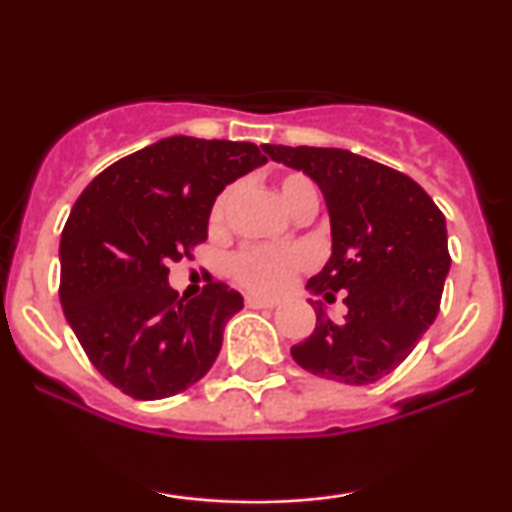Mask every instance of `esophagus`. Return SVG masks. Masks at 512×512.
Segmentation results:
<instances>
[{
	"label": "esophagus",
	"mask_w": 512,
	"mask_h": 512,
	"mask_svg": "<svg viewBox=\"0 0 512 512\" xmlns=\"http://www.w3.org/2000/svg\"><path fill=\"white\" fill-rule=\"evenodd\" d=\"M245 305H248L250 310H262V308H276V301H267V298H260V296H248L245 298Z\"/></svg>",
	"instance_id": "esophagus-1"
}]
</instances>
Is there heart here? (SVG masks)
Instances as JSON below:
<instances>
[{
  "label": "heart",
  "mask_w": 512,
  "mask_h": 512,
  "mask_svg": "<svg viewBox=\"0 0 512 512\" xmlns=\"http://www.w3.org/2000/svg\"><path fill=\"white\" fill-rule=\"evenodd\" d=\"M276 192H279L281 202L291 214H313L320 202V192H317L315 182L308 175L284 173L276 180ZM238 197V187L228 185L219 192L209 211V226L211 231H221L226 228L228 214H231L233 202ZM310 264V255L301 245H248V248L238 250L236 255L228 260V274L238 286L248 289L260 296H279L296 274H301Z\"/></svg>",
  "instance_id": "obj_1"
}]
</instances>
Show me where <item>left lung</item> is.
<instances>
[{
  "instance_id": "obj_1",
  "label": "left lung",
  "mask_w": 512,
  "mask_h": 512,
  "mask_svg": "<svg viewBox=\"0 0 512 512\" xmlns=\"http://www.w3.org/2000/svg\"><path fill=\"white\" fill-rule=\"evenodd\" d=\"M272 161L303 170L325 195L332 257L308 289L334 301L342 322L313 303L315 330L291 346L298 366L320 378L368 385L407 358L433 325L450 269L445 216L409 175L344 149L262 146Z\"/></svg>"
}]
</instances>
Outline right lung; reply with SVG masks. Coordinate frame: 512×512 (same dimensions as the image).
<instances>
[{"label":"right lung","instance_id":"1","mask_svg":"<svg viewBox=\"0 0 512 512\" xmlns=\"http://www.w3.org/2000/svg\"><path fill=\"white\" fill-rule=\"evenodd\" d=\"M264 161L250 142L168 137L105 168L76 199L60 240V301L88 361L125 395H180L214 366L243 298L209 281L185 301L168 264L192 257L216 195Z\"/></svg>","mask_w":512,"mask_h":512}]
</instances>
